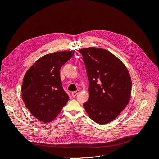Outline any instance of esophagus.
Segmentation results:
<instances>
[{
  "label": "esophagus",
  "instance_id": "esophagus-1",
  "mask_svg": "<svg viewBox=\"0 0 159 159\" xmlns=\"http://www.w3.org/2000/svg\"><path fill=\"white\" fill-rule=\"evenodd\" d=\"M79 93V90H76V91H74L71 93V95L73 97H75L76 95L78 94V93Z\"/></svg>",
  "mask_w": 159,
  "mask_h": 159
}]
</instances>
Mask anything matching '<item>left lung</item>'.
Returning <instances> with one entry per match:
<instances>
[{"label":"left lung","instance_id":"obj_1","mask_svg":"<svg viewBox=\"0 0 159 159\" xmlns=\"http://www.w3.org/2000/svg\"><path fill=\"white\" fill-rule=\"evenodd\" d=\"M89 80V98L83 106L98 124L115 119L130 101L132 81L126 67L109 51L90 47L79 50Z\"/></svg>","mask_w":159,"mask_h":159}]
</instances>
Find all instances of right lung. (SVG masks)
Returning <instances> with one entry per match:
<instances>
[{"mask_svg": "<svg viewBox=\"0 0 159 159\" xmlns=\"http://www.w3.org/2000/svg\"><path fill=\"white\" fill-rule=\"evenodd\" d=\"M73 54V50L46 54L26 72L21 96L26 107L38 120L51 122L68 102L69 96L63 89L60 70Z\"/></svg>", "mask_w": 159, "mask_h": 159, "instance_id": "add662e5", "label": "right lung"}]
</instances>
